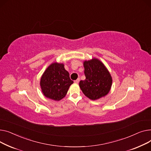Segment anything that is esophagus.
Listing matches in <instances>:
<instances>
[{
  "label": "esophagus",
  "mask_w": 151,
  "mask_h": 151,
  "mask_svg": "<svg viewBox=\"0 0 151 151\" xmlns=\"http://www.w3.org/2000/svg\"><path fill=\"white\" fill-rule=\"evenodd\" d=\"M79 81H80V78H78L76 80V81H74V82H75L76 83H78Z\"/></svg>",
  "instance_id": "1"
}]
</instances>
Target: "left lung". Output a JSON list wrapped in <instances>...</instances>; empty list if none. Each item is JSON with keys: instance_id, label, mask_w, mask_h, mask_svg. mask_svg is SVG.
I'll use <instances>...</instances> for the list:
<instances>
[{"instance_id": "left-lung-1", "label": "left lung", "mask_w": 151, "mask_h": 151, "mask_svg": "<svg viewBox=\"0 0 151 151\" xmlns=\"http://www.w3.org/2000/svg\"><path fill=\"white\" fill-rule=\"evenodd\" d=\"M85 80L79 82L83 93L90 99L96 101L105 96L110 91L112 77L102 62L96 58L83 61Z\"/></svg>"}]
</instances>
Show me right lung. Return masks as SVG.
Listing matches in <instances>:
<instances>
[{
  "mask_svg": "<svg viewBox=\"0 0 151 151\" xmlns=\"http://www.w3.org/2000/svg\"><path fill=\"white\" fill-rule=\"evenodd\" d=\"M61 63H51L45 70L40 79V87L47 98L59 101L65 97L69 86L74 82Z\"/></svg>",
  "mask_w": 151,
  "mask_h": 151,
  "instance_id": "add662e5",
  "label": "right lung"
}]
</instances>
